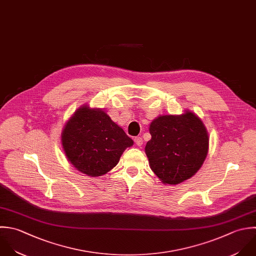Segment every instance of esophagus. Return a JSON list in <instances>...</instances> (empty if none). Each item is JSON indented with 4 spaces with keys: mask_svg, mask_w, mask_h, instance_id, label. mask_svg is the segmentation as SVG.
Returning a JSON list of instances; mask_svg holds the SVG:
<instances>
[{
    "mask_svg": "<svg viewBox=\"0 0 256 256\" xmlns=\"http://www.w3.org/2000/svg\"><path fill=\"white\" fill-rule=\"evenodd\" d=\"M134 142L138 146H142L144 142H142V138L140 136H136V138H134Z\"/></svg>",
    "mask_w": 256,
    "mask_h": 256,
    "instance_id": "34e87169",
    "label": "esophagus"
}]
</instances>
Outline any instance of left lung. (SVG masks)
<instances>
[{
	"label": "left lung",
	"instance_id": "left-lung-1",
	"mask_svg": "<svg viewBox=\"0 0 256 256\" xmlns=\"http://www.w3.org/2000/svg\"><path fill=\"white\" fill-rule=\"evenodd\" d=\"M150 134L144 150L152 170L162 184H178L202 168L210 138L204 122L192 112L160 116L152 122Z\"/></svg>",
	"mask_w": 256,
	"mask_h": 256
}]
</instances>
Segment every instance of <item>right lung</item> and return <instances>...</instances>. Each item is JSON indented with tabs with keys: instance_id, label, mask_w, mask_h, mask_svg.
Here are the masks:
<instances>
[{
	"instance_id": "add662e5",
	"label": "right lung",
	"mask_w": 256,
	"mask_h": 256,
	"mask_svg": "<svg viewBox=\"0 0 256 256\" xmlns=\"http://www.w3.org/2000/svg\"><path fill=\"white\" fill-rule=\"evenodd\" d=\"M62 144L70 162L94 178L114 168L134 140L102 110L82 106L66 122Z\"/></svg>"
}]
</instances>
